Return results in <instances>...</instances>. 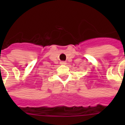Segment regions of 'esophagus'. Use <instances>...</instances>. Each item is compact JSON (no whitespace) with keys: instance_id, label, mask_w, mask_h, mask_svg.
<instances>
[{"instance_id":"esophagus-1","label":"esophagus","mask_w":125,"mask_h":125,"mask_svg":"<svg viewBox=\"0 0 125 125\" xmlns=\"http://www.w3.org/2000/svg\"><path fill=\"white\" fill-rule=\"evenodd\" d=\"M60 63L62 65H65V64H66V62H63V61H62V62H61Z\"/></svg>"}]
</instances>
